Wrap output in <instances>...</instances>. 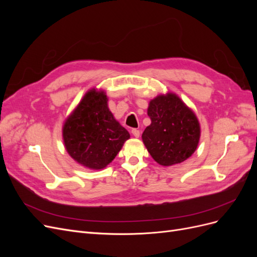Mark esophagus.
<instances>
[{"label": "esophagus", "mask_w": 257, "mask_h": 257, "mask_svg": "<svg viewBox=\"0 0 257 257\" xmlns=\"http://www.w3.org/2000/svg\"><path fill=\"white\" fill-rule=\"evenodd\" d=\"M132 134H133L136 138H138L139 136H141V131L137 130V128H133V130H132Z\"/></svg>", "instance_id": "obj_1"}]
</instances>
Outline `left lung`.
<instances>
[{"instance_id":"8db88e82","label":"left lung","mask_w":257,"mask_h":257,"mask_svg":"<svg viewBox=\"0 0 257 257\" xmlns=\"http://www.w3.org/2000/svg\"><path fill=\"white\" fill-rule=\"evenodd\" d=\"M148 115L151 124L144 131L143 142L160 165L179 164L195 152L200 136L199 123L177 95L169 93L152 99Z\"/></svg>"}]
</instances>
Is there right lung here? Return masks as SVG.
Here are the masks:
<instances>
[{
  "label": "right lung",
  "mask_w": 257,
  "mask_h": 257,
  "mask_svg": "<svg viewBox=\"0 0 257 257\" xmlns=\"http://www.w3.org/2000/svg\"><path fill=\"white\" fill-rule=\"evenodd\" d=\"M128 138V132L108 109L105 93L95 90L83 96L63 126L68 154L91 169L106 167Z\"/></svg>",
  "instance_id": "1"
}]
</instances>
